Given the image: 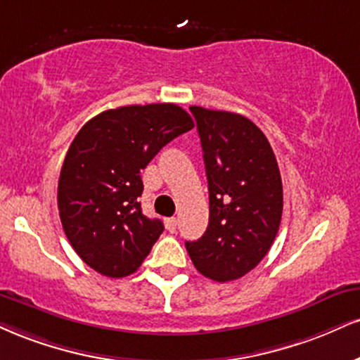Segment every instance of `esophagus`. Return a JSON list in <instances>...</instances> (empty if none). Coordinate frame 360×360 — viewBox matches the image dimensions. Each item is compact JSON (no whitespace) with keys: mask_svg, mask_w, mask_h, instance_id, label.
I'll use <instances>...</instances> for the list:
<instances>
[{"mask_svg":"<svg viewBox=\"0 0 360 360\" xmlns=\"http://www.w3.org/2000/svg\"><path fill=\"white\" fill-rule=\"evenodd\" d=\"M166 228L169 233H174L177 229V219L176 218H169L166 219Z\"/></svg>","mask_w":360,"mask_h":360,"instance_id":"obj_1","label":"esophagus"}]
</instances>
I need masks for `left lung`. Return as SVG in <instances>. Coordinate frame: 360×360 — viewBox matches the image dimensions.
<instances>
[{
    "label": "left lung",
    "mask_w": 360,
    "mask_h": 360,
    "mask_svg": "<svg viewBox=\"0 0 360 360\" xmlns=\"http://www.w3.org/2000/svg\"><path fill=\"white\" fill-rule=\"evenodd\" d=\"M205 158L210 223L186 250L201 275L231 281L265 258L283 211L280 169L270 142L250 119L189 107Z\"/></svg>",
    "instance_id": "8db88e82"
}]
</instances>
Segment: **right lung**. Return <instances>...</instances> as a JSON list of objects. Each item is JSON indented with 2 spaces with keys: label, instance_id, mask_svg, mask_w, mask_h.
I'll return each instance as SVG.
<instances>
[{
  "label": "right lung",
  "instance_id": "1",
  "mask_svg": "<svg viewBox=\"0 0 360 360\" xmlns=\"http://www.w3.org/2000/svg\"><path fill=\"white\" fill-rule=\"evenodd\" d=\"M193 127L176 103H149L102 112L73 139L60 172L58 211L73 250L95 271L122 278L153 250L164 224L142 213L141 171Z\"/></svg>",
  "mask_w": 360,
  "mask_h": 360
}]
</instances>
